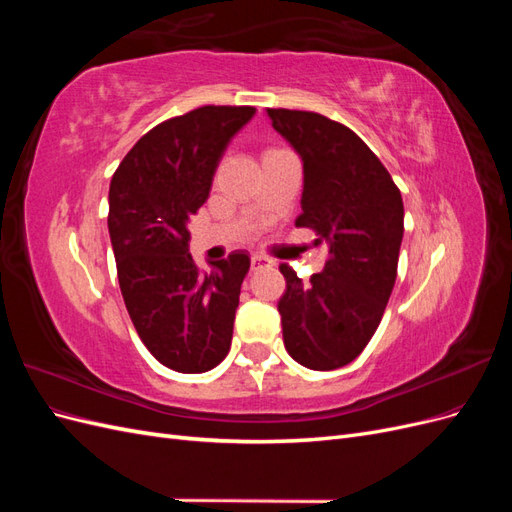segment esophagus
Listing matches in <instances>:
<instances>
[{"label":"esophagus","instance_id":"34e87169","mask_svg":"<svg viewBox=\"0 0 512 512\" xmlns=\"http://www.w3.org/2000/svg\"><path fill=\"white\" fill-rule=\"evenodd\" d=\"M265 265H267L265 258H262V256H252V271H254V273L260 271Z\"/></svg>","mask_w":512,"mask_h":512}]
</instances>
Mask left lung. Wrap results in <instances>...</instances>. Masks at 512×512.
Returning <instances> with one entry per match:
<instances>
[{"instance_id": "left-lung-1", "label": "left lung", "mask_w": 512, "mask_h": 512, "mask_svg": "<svg viewBox=\"0 0 512 512\" xmlns=\"http://www.w3.org/2000/svg\"><path fill=\"white\" fill-rule=\"evenodd\" d=\"M303 160L299 228L329 250L303 284L286 262L280 299L284 346L307 369L352 363L374 337L397 277L404 200L378 156L344 123L312 111L267 108Z\"/></svg>"}]
</instances>
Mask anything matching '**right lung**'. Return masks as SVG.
Listing matches in <instances>:
<instances>
[{
    "instance_id": "1",
    "label": "right lung",
    "mask_w": 512,
    "mask_h": 512,
    "mask_svg": "<svg viewBox=\"0 0 512 512\" xmlns=\"http://www.w3.org/2000/svg\"><path fill=\"white\" fill-rule=\"evenodd\" d=\"M254 106H200L151 128L123 158L108 190V232L119 288L141 342L179 374L224 361L245 252L200 271L188 254V222L209 196L215 166Z\"/></svg>"
}]
</instances>
